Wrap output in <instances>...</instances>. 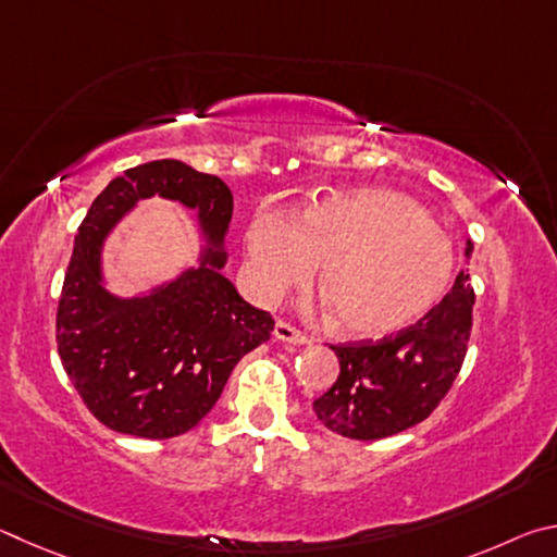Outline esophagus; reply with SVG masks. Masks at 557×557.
Returning <instances> with one entry per match:
<instances>
[{
    "label": "esophagus",
    "mask_w": 557,
    "mask_h": 557,
    "mask_svg": "<svg viewBox=\"0 0 557 557\" xmlns=\"http://www.w3.org/2000/svg\"><path fill=\"white\" fill-rule=\"evenodd\" d=\"M273 337L281 339V343H290V345H306L308 337L300 333L298 327H294L286 320H278L276 327H273Z\"/></svg>",
    "instance_id": "obj_1"
}]
</instances>
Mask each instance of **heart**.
I'll list each match as a JSON object with an SVG mask.
<instances>
[{"instance_id":"1","label":"heart","mask_w":557,"mask_h":557,"mask_svg":"<svg viewBox=\"0 0 557 557\" xmlns=\"http://www.w3.org/2000/svg\"><path fill=\"white\" fill-rule=\"evenodd\" d=\"M247 269L263 300L306 284L318 267L333 325L355 337L396 333L425 315L453 278L455 253L416 200L362 188L330 195L294 222L259 208L247 227Z\"/></svg>"}]
</instances>
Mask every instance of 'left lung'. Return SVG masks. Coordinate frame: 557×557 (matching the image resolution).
Wrapping results in <instances>:
<instances>
[{"instance_id": "obj_1", "label": "left lung", "mask_w": 557, "mask_h": 557, "mask_svg": "<svg viewBox=\"0 0 557 557\" xmlns=\"http://www.w3.org/2000/svg\"><path fill=\"white\" fill-rule=\"evenodd\" d=\"M472 253L467 242L465 257ZM474 288L460 271L441 304L396 335L330 345L339 376L315 398L318 421L352 441H382L425 421L460 374L472 333Z\"/></svg>"}]
</instances>
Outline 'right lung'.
Returning a JSON list of instances; mask_svg holds the SVG:
<instances>
[{
  "mask_svg": "<svg viewBox=\"0 0 557 557\" xmlns=\"http://www.w3.org/2000/svg\"><path fill=\"white\" fill-rule=\"evenodd\" d=\"M151 194L198 209L211 244L201 267L171 285L116 299L101 286V244ZM230 220L224 181L173 159L124 171L87 210L58 300L55 339L75 392L110 431L149 441L188 433L218 404L239 359L271 337L273 318L222 276Z\"/></svg>",
  "mask_w": 557,
  "mask_h": 557,
  "instance_id": "add662e5",
  "label": "right lung"
}]
</instances>
